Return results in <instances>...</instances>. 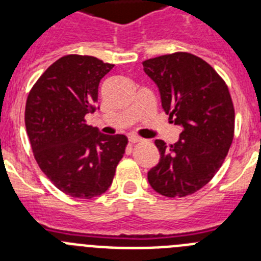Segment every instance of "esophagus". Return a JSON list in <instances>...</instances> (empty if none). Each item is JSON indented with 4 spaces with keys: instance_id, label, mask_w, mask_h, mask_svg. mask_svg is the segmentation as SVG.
Masks as SVG:
<instances>
[{
    "instance_id": "34e87169",
    "label": "esophagus",
    "mask_w": 261,
    "mask_h": 261,
    "mask_svg": "<svg viewBox=\"0 0 261 261\" xmlns=\"http://www.w3.org/2000/svg\"><path fill=\"white\" fill-rule=\"evenodd\" d=\"M141 141H142V138L138 137V136H135V135L129 136V142H130V144H136V142H141Z\"/></svg>"
}]
</instances>
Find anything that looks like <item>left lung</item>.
Wrapping results in <instances>:
<instances>
[{"label":"left lung","mask_w":261,"mask_h":261,"mask_svg":"<svg viewBox=\"0 0 261 261\" xmlns=\"http://www.w3.org/2000/svg\"><path fill=\"white\" fill-rule=\"evenodd\" d=\"M142 65L165 112L181 126L174 145L155 140L161 156L147 180L166 197L192 195L216 175L231 146L235 115L229 89L208 62L191 53L154 57Z\"/></svg>","instance_id":"left-lung-1"}]
</instances>
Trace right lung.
<instances>
[{"label":"right lung","instance_id":"obj_1","mask_svg":"<svg viewBox=\"0 0 261 261\" xmlns=\"http://www.w3.org/2000/svg\"><path fill=\"white\" fill-rule=\"evenodd\" d=\"M115 65L68 55L53 62L27 98L24 123L41 171L66 195L93 199L110 188L128 138L87 125L98 87Z\"/></svg>","mask_w":261,"mask_h":261}]
</instances>
